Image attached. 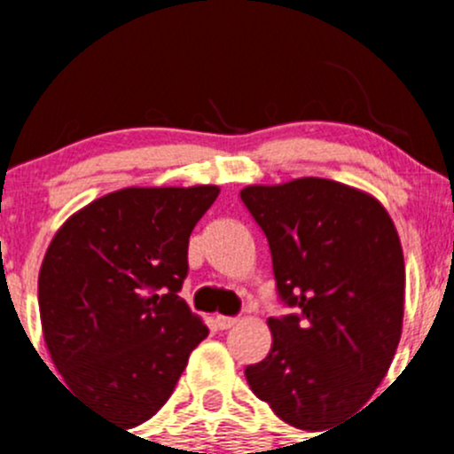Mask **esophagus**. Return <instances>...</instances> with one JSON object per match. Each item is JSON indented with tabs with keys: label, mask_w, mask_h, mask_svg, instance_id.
<instances>
[{
	"label": "esophagus",
	"mask_w": 454,
	"mask_h": 454,
	"mask_svg": "<svg viewBox=\"0 0 454 454\" xmlns=\"http://www.w3.org/2000/svg\"><path fill=\"white\" fill-rule=\"evenodd\" d=\"M237 325V318L235 316H222V314H217L215 316V327L217 329H231V327H235Z\"/></svg>",
	"instance_id": "34e87169"
}]
</instances>
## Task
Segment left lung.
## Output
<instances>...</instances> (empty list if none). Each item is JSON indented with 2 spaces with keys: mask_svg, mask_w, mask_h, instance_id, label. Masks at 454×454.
Segmentation results:
<instances>
[{
  "mask_svg": "<svg viewBox=\"0 0 454 454\" xmlns=\"http://www.w3.org/2000/svg\"><path fill=\"white\" fill-rule=\"evenodd\" d=\"M239 195L268 239L278 301L292 308L268 318L272 349L246 367V380L296 428L351 419L400 342L404 254L395 226L378 200L323 177Z\"/></svg>",
  "mask_w": 454,
  "mask_h": 454,
  "instance_id": "1",
  "label": "left lung"
}]
</instances>
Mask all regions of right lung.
<instances>
[{
  "label": "right lung",
  "instance_id": "right-lung-1",
  "mask_svg": "<svg viewBox=\"0 0 454 454\" xmlns=\"http://www.w3.org/2000/svg\"><path fill=\"white\" fill-rule=\"evenodd\" d=\"M217 186L122 189L54 235L39 272L52 363L103 418L131 428L171 397L208 327L180 299L189 237Z\"/></svg>",
  "mask_w": 454,
  "mask_h": 454
}]
</instances>
